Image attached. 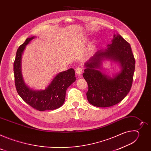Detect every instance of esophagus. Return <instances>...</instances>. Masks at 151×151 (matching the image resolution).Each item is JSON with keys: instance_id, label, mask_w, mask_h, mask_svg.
<instances>
[{"instance_id": "34e87169", "label": "esophagus", "mask_w": 151, "mask_h": 151, "mask_svg": "<svg viewBox=\"0 0 151 151\" xmlns=\"http://www.w3.org/2000/svg\"><path fill=\"white\" fill-rule=\"evenodd\" d=\"M82 68L81 67H78L76 68L75 69V72L76 74L78 75H81L82 73Z\"/></svg>"}]
</instances>
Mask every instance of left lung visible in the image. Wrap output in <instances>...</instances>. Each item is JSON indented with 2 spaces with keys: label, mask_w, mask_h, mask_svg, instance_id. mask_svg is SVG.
Returning <instances> with one entry per match:
<instances>
[{
  "label": "left lung",
  "mask_w": 151,
  "mask_h": 151,
  "mask_svg": "<svg viewBox=\"0 0 151 151\" xmlns=\"http://www.w3.org/2000/svg\"><path fill=\"white\" fill-rule=\"evenodd\" d=\"M106 50L97 51L85 64L82 74L87 81L88 101L94 106H112L122 101L130 92L135 69V59L131 46L121 35H114L112 43ZM118 61L121 72L112 78L98 70L103 59Z\"/></svg>",
  "instance_id": "8db88e82"
}]
</instances>
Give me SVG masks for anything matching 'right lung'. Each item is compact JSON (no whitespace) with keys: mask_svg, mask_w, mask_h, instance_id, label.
I'll list each match as a JSON object with an SVG mask.
<instances>
[{"mask_svg":"<svg viewBox=\"0 0 151 151\" xmlns=\"http://www.w3.org/2000/svg\"><path fill=\"white\" fill-rule=\"evenodd\" d=\"M26 39L18 48L14 62L15 85L19 96L33 108L44 111L54 110L61 107L65 100L66 91L69 86L75 81V73L73 69L59 73L54 78L48 87L42 91H34L25 84L21 72V54L29 42L34 39Z\"/></svg>","mask_w":151,"mask_h":151,"instance_id":"add662e5","label":"right lung"}]
</instances>
